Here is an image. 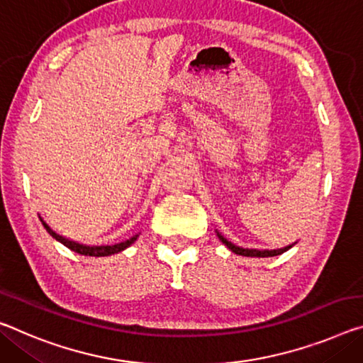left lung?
Here are the masks:
<instances>
[{
	"mask_svg": "<svg viewBox=\"0 0 363 363\" xmlns=\"http://www.w3.org/2000/svg\"><path fill=\"white\" fill-rule=\"evenodd\" d=\"M218 238H220V240L221 242L228 247V249H231L234 254H238V255H244V257H276V255H281L283 254V252H286V250H289L291 249V245L289 247H284V249H279V250H255V249H242V247H238V245H234V244H231L229 242L228 239H224L221 234H218Z\"/></svg>",
	"mask_w": 363,
	"mask_h": 363,
	"instance_id": "left-lung-1",
	"label": "left lung"
}]
</instances>
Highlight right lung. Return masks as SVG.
Returning <instances> with one entry per match:
<instances>
[{"mask_svg": "<svg viewBox=\"0 0 363 363\" xmlns=\"http://www.w3.org/2000/svg\"><path fill=\"white\" fill-rule=\"evenodd\" d=\"M42 223H43L45 229H47V231H48V234L53 235L56 240H60L62 245H66L67 249H71L72 252H76V254L87 255V257H108V255L118 254V252L128 249V247L130 244H134L135 239H137V235H134V238L124 240V242H121V244H114V245H94V247H90V245H82V244L74 242V240H69L66 238H62V235L56 234L53 229H51L43 220H42Z\"/></svg>", "mask_w": 363, "mask_h": 363, "instance_id": "obj_1", "label": "right lung"}]
</instances>
